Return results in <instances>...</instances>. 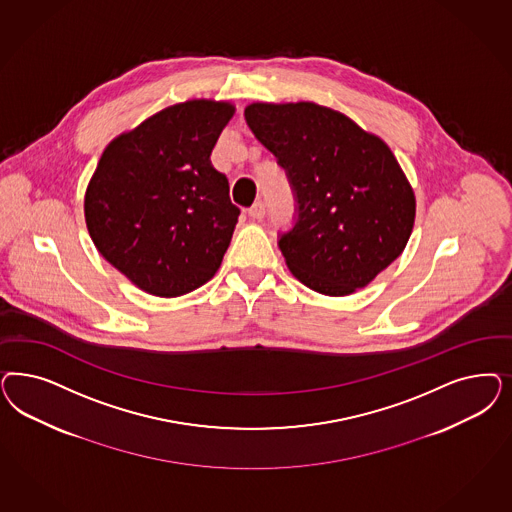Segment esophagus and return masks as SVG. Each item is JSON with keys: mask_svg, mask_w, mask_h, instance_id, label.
Masks as SVG:
<instances>
[{"mask_svg": "<svg viewBox=\"0 0 512 512\" xmlns=\"http://www.w3.org/2000/svg\"><path fill=\"white\" fill-rule=\"evenodd\" d=\"M248 216L254 218V220H262L265 216L264 201H256V203L248 209Z\"/></svg>", "mask_w": 512, "mask_h": 512, "instance_id": "1", "label": "esophagus"}]
</instances>
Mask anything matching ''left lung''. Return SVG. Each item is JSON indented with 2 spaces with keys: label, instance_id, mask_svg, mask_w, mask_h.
Here are the masks:
<instances>
[{
  "label": "left lung",
  "instance_id": "left-lung-1",
  "mask_svg": "<svg viewBox=\"0 0 512 512\" xmlns=\"http://www.w3.org/2000/svg\"><path fill=\"white\" fill-rule=\"evenodd\" d=\"M245 118L296 196V224L279 237L292 275L324 296L367 286L403 252L416 215L392 150L313 101L252 103Z\"/></svg>",
  "mask_w": 512,
  "mask_h": 512
}]
</instances>
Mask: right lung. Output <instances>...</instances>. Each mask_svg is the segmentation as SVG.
<instances>
[{
  "label": "right lung",
  "mask_w": 512,
  "mask_h": 512,
  "mask_svg": "<svg viewBox=\"0 0 512 512\" xmlns=\"http://www.w3.org/2000/svg\"><path fill=\"white\" fill-rule=\"evenodd\" d=\"M228 101L190 99L113 139L84 196L99 254L152 296H184L215 277L239 207L211 164Z\"/></svg>",
  "instance_id": "add662e5"
}]
</instances>
